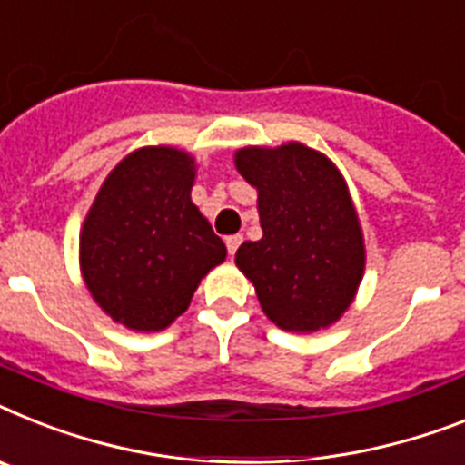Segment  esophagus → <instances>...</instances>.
Returning <instances> with one entry per match:
<instances>
[{"instance_id":"obj_1","label":"esophagus","mask_w":465,"mask_h":465,"mask_svg":"<svg viewBox=\"0 0 465 465\" xmlns=\"http://www.w3.org/2000/svg\"><path fill=\"white\" fill-rule=\"evenodd\" d=\"M224 243H226V251H229V255L233 257V255H236V251H239V248H241V243H243V236H241V233L226 236Z\"/></svg>"}]
</instances>
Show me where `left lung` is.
I'll list each match as a JSON object with an SVG mask.
<instances>
[{
	"mask_svg": "<svg viewBox=\"0 0 465 465\" xmlns=\"http://www.w3.org/2000/svg\"><path fill=\"white\" fill-rule=\"evenodd\" d=\"M236 167L257 189L262 239L236 264L283 331L326 329L350 307L364 274V239L345 179L326 155L286 143L241 148Z\"/></svg>",
	"mask_w": 465,
	"mask_h": 465,
	"instance_id": "1",
	"label": "left lung"
}]
</instances>
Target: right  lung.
<instances>
[{
  "mask_svg": "<svg viewBox=\"0 0 465 465\" xmlns=\"http://www.w3.org/2000/svg\"><path fill=\"white\" fill-rule=\"evenodd\" d=\"M193 158L177 148H139L101 186L80 236L82 276L118 323L163 331L226 248L191 203Z\"/></svg>",
  "mask_w": 465,
  "mask_h": 465,
  "instance_id": "obj_1",
  "label": "right lung"
}]
</instances>
